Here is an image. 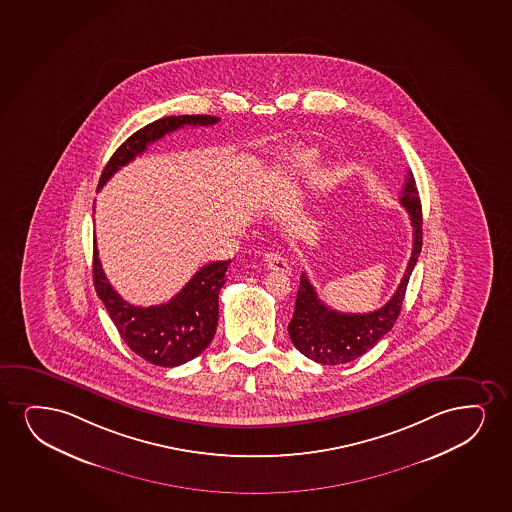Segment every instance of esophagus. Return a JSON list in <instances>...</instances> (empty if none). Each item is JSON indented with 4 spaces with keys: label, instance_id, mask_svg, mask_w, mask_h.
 Returning a JSON list of instances; mask_svg holds the SVG:
<instances>
[{
    "label": "esophagus",
    "instance_id": "1",
    "mask_svg": "<svg viewBox=\"0 0 512 512\" xmlns=\"http://www.w3.org/2000/svg\"><path fill=\"white\" fill-rule=\"evenodd\" d=\"M265 263L270 270H275V272L289 273V270H291L287 259L284 256H280L279 253L265 254Z\"/></svg>",
    "mask_w": 512,
    "mask_h": 512
}]
</instances>
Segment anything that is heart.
<instances>
[{
  "label": "heart",
  "mask_w": 512,
  "mask_h": 512,
  "mask_svg": "<svg viewBox=\"0 0 512 512\" xmlns=\"http://www.w3.org/2000/svg\"><path fill=\"white\" fill-rule=\"evenodd\" d=\"M315 157H317V154L313 150H299V152H294V154L285 157V168L289 171L308 168L311 162L315 161Z\"/></svg>",
  "instance_id": "b5f03b06"
}]
</instances>
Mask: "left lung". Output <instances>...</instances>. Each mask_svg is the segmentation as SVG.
Wrapping results in <instances>:
<instances>
[{
    "instance_id": "1",
    "label": "left lung",
    "mask_w": 512,
    "mask_h": 512,
    "mask_svg": "<svg viewBox=\"0 0 512 512\" xmlns=\"http://www.w3.org/2000/svg\"><path fill=\"white\" fill-rule=\"evenodd\" d=\"M400 204L407 209L414 230V247L408 259L407 270L393 298L386 305L370 313H341L332 310L318 298L306 273L299 279L296 308L289 324V336L296 348L313 362L337 365L355 360L372 350L382 337L393 329L402 310L408 280L422 249V207L419 190L415 187L412 171L402 190Z\"/></svg>"
}]
</instances>
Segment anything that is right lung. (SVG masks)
<instances>
[{
  "label": "right lung",
  "mask_w": 512,
  "mask_h": 512,
  "mask_svg": "<svg viewBox=\"0 0 512 512\" xmlns=\"http://www.w3.org/2000/svg\"><path fill=\"white\" fill-rule=\"evenodd\" d=\"M220 121L213 116H169L136 131L112 154L102 171L98 190L110 176L147 150V145L161 140L183 126H211ZM228 261H214L202 266L182 291L164 305L133 306L117 294L105 277L98 259L97 240H93V284L98 298L117 332L131 351L159 367H178L201 355L213 341L218 325V296L225 284Z\"/></svg>",
  "instance_id": "add662e5"
}]
</instances>
